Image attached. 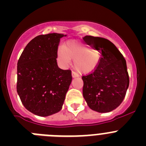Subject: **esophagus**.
<instances>
[{
    "mask_svg": "<svg viewBox=\"0 0 146 146\" xmlns=\"http://www.w3.org/2000/svg\"><path fill=\"white\" fill-rule=\"evenodd\" d=\"M72 77H73V78H74V77H78V74H77V73H76L75 72H72Z\"/></svg>",
    "mask_w": 146,
    "mask_h": 146,
    "instance_id": "34e87169",
    "label": "esophagus"
}]
</instances>
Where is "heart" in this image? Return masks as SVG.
<instances>
[{
  "label": "heart",
  "instance_id": "b5f03b06",
  "mask_svg": "<svg viewBox=\"0 0 146 146\" xmlns=\"http://www.w3.org/2000/svg\"><path fill=\"white\" fill-rule=\"evenodd\" d=\"M58 58L63 65L66 66L74 60V68L80 74L90 73L97 67L100 53L95 49L77 41H69L58 50Z\"/></svg>",
  "mask_w": 146,
  "mask_h": 146
}]
</instances>
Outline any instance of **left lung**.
<instances>
[{"label": "left lung", "instance_id": "1", "mask_svg": "<svg viewBox=\"0 0 146 146\" xmlns=\"http://www.w3.org/2000/svg\"><path fill=\"white\" fill-rule=\"evenodd\" d=\"M84 38L102 55L96 69L82 77L83 97L91 110L108 113L118 108L126 96L129 85L126 60L108 39L91 36Z\"/></svg>", "mask_w": 146, "mask_h": 146}]
</instances>
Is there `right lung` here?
<instances>
[{"label": "right lung", "mask_w": 146, "mask_h": 146, "mask_svg": "<svg viewBox=\"0 0 146 146\" xmlns=\"http://www.w3.org/2000/svg\"><path fill=\"white\" fill-rule=\"evenodd\" d=\"M62 33L35 37L25 47L17 62V91L28 111L48 116L61 110L72 82L71 70L58 66V47Z\"/></svg>", "instance_id": "obj_1"}]
</instances>
